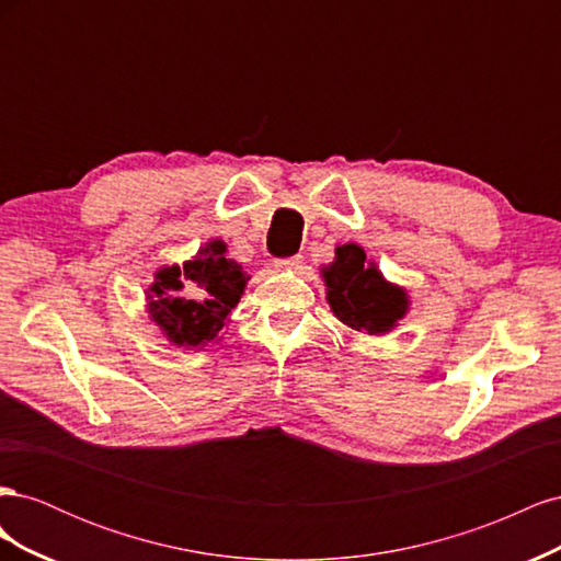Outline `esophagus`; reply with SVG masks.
Masks as SVG:
<instances>
[{"mask_svg": "<svg viewBox=\"0 0 561 561\" xmlns=\"http://www.w3.org/2000/svg\"><path fill=\"white\" fill-rule=\"evenodd\" d=\"M301 262H304L301 254H295V257L276 260V262H274V266H276V268H299V266H301Z\"/></svg>", "mask_w": 561, "mask_h": 561, "instance_id": "34e87169", "label": "esophagus"}]
</instances>
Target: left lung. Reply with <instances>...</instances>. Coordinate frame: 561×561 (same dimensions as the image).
I'll return each instance as SVG.
<instances>
[{
	"mask_svg": "<svg viewBox=\"0 0 561 561\" xmlns=\"http://www.w3.org/2000/svg\"><path fill=\"white\" fill-rule=\"evenodd\" d=\"M360 245L336 248V257L322 268L328 301L334 316L348 328L367 334H386L407 313V293L383 280L375 264H367Z\"/></svg>",
	"mask_w": 561,
	"mask_h": 561,
	"instance_id": "obj_1",
	"label": "left lung"
}]
</instances>
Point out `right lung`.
I'll return each mask as SVG.
<instances>
[{
	"label": "right lung",
	"mask_w": 561,
	"mask_h": 561,
	"mask_svg": "<svg viewBox=\"0 0 561 561\" xmlns=\"http://www.w3.org/2000/svg\"><path fill=\"white\" fill-rule=\"evenodd\" d=\"M225 252L222 241H210L192 262L157 274L147 293V311L171 344L206 346L222 332L248 283L241 264L227 260Z\"/></svg>",
	"instance_id": "obj_1"
}]
</instances>
